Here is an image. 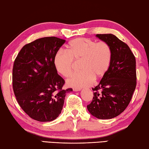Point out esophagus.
Instances as JSON below:
<instances>
[{"mask_svg": "<svg viewBox=\"0 0 149 149\" xmlns=\"http://www.w3.org/2000/svg\"><path fill=\"white\" fill-rule=\"evenodd\" d=\"M73 90H74V92H78V91H80V90H81V88H73Z\"/></svg>", "mask_w": 149, "mask_h": 149, "instance_id": "esophagus-1", "label": "esophagus"}]
</instances>
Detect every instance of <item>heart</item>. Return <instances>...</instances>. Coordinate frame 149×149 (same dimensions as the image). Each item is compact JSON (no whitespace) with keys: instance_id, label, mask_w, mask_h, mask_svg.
<instances>
[{"instance_id":"1","label":"heart","mask_w":149,"mask_h":149,"mask_svg":"<svg viewBox=\"0 0 149 149\" xmlns=\"http://www.w3.org/2000/svg\"><path fill=\"white\" fill-rule=\"evenodd\" d=\"M112 55V49L108 43L77 38L69 43L68 51L60 49L55 54L54 62L57 71L67 77L73 71L74 61H81L82 71L75 73L66 81L68 86L80 88L91 85L95 77L101 78L107 74Z\"/></svg>"}]
</instances>
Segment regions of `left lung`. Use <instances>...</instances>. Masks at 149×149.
<instances>
[{"mask_svg":"<svg viewBox=\"0 0 149 149\" xmlns=\"http://www.w3.org/2000/svg\"><path fill=\"white\" fill-rule=\"evenodd\" d=\"M96 37L110 45L112 61L107 74L92 88L94 97L87 109L98 119H112L123 112L132 99L136 86V59L129 46L114 35Z\"/></svg>","mask_w":149,"mask_h":149,"instance_id":"obj_1","label":"left lung"}]
</instances>
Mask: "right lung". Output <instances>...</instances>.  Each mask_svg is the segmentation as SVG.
Instances as JSON below:
<instances>
[{
    "mask_svg": "<svg viewBox=\"0 0 149 149\" xmlns=\"http://www.w3.org/2000/svg\"><path fill=\"white\" fill-rule=\"evenodd\" d=\"M66 40L47 37L27 44L14 61L13 89L22 109L40 122L53 121L61 113L66 93L57 74L54 56Z\"/></svg>",
    "mask_w": 149,
    "mask_h": 149,
    "instance_id": "add662e5",
    "label": "right lung"
}]
</instances>
